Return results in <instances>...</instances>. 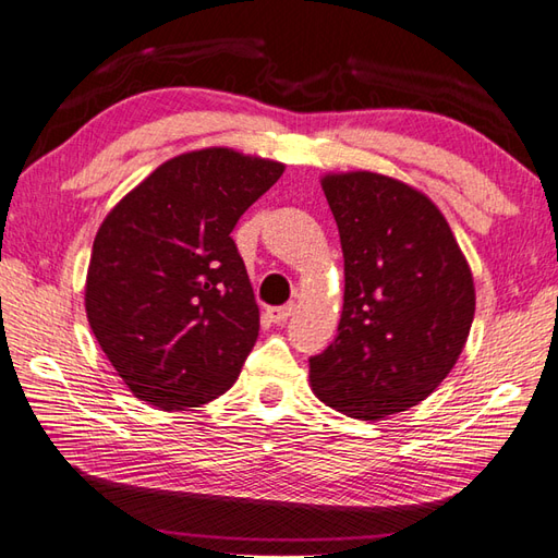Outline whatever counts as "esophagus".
I'll use <instances>...</instances> for the list:
<instances>
[{"label":"esophagus","mask_w":558,"mask_h":558,"mask_svg":"<svg viewBox=\"0 0 558 558\" xmlns=\"http://www.w3.org/2000/svg\"><path fill=\"white\" fill-rule=\"evenodd\" d=\"M294 312V304H286V306H272V310H268V318L272 324H286L288 318L292 316Z\"/></svg>","instance_id":"1"}]
</instances>
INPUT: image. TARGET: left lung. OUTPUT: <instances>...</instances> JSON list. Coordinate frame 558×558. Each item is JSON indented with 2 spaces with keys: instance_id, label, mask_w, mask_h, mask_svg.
<instances>
[{
  "instance_id": "8db88e82",
  "label": "left lung",
  "mask_w": 558,
  "mask_h": 558,
  "mask_svg": "<svg viewBox=\"0 0 558 558\" xmlns=\"http://www.w3.org/2000/svg\"><path fill=\"white\" fill-rule=\"evenodd\" d=\"M345 258L338 336L310 360L314 396L381 420L429 398L475 318V280L434 201L388 174L322 177Z\"/></svg>"
}]
</instances>
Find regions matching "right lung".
Returning a JSON list of instances; mask_svg holds the SVG:
<instances>
[{
  "label": "right lung",
  "instance_id": "add662e5",
  "mask_svg": "<svg viewBox=\"0 0 558 558\" xmlns=\"http://www.w3.org/2000/svg\"><path fill=\"white\" fill-rule=\"evenodd\" d=\"M286 165L234 148L153 170L93 242L86 314L132 393L160 410L222 396L258 338V304L230 232Z\"/></svg>",
  "mask_w": 558,
  "mask_h": 558
}]
</instances>
